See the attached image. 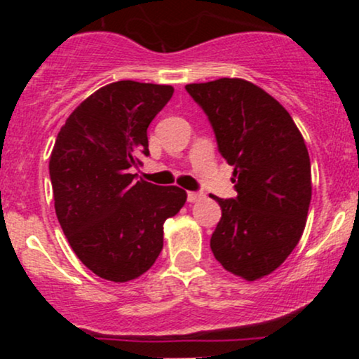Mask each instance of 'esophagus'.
<instances>
[{
    "label": "esophagus",
    "instance_id": "1",
    "mask_svg": "<svg viewBox=\"0 0 359 359\" xmlns=\"http://www.w3.org/2000/svg\"><path fill=\"white\" fill-rule=\"evenodd\" d=\"M204 199V194L203 192H187V201L189 203H197V201Z\"/></svg>",
    "mask_w": 359,
    "mask_h": 359
}]
</instances>
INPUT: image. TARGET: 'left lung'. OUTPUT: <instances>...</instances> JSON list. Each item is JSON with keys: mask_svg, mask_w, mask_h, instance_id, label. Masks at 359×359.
Returning <instances> with one entry per match:
<instances>
[{"mask_svg": "<svg viewBox=\"0 0 359 359\" xmlns=\"http://www.w3.org/2000/svg\"><path fill=\"white\" fill-rule=\"evenodd\" d=\"M185 89L234 167L238 196H212L222 212L211 236L214 258L253 282L285 262L306 228L312 196L306 142L288 111L248 81L222 77Z\"/></svg>", "mask_w": 359, "mask_h": 359, "instance_id": "obj_1", "label": "left lung"}]
</instances>
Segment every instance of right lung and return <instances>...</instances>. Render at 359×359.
Here are the masks:
<instances>
[{"label":"right lung","instance_id":"add662e5","mask_svg":"<svg viewBox=\"0 0 359 359\" xmlns=\"http://www.w3.org/2000/svg\"><path fill=\"white\" fill-rule=\"evenodd\" d=\"M172 86L118 81L82 101L53 145L55 214L74 253L97 277L128 282L163 248V222L182 209L177 185L135 180L148 151L147 130L170 101Z\"/></svg>","mask_w":359,"mask_h":359}]
</instances>
